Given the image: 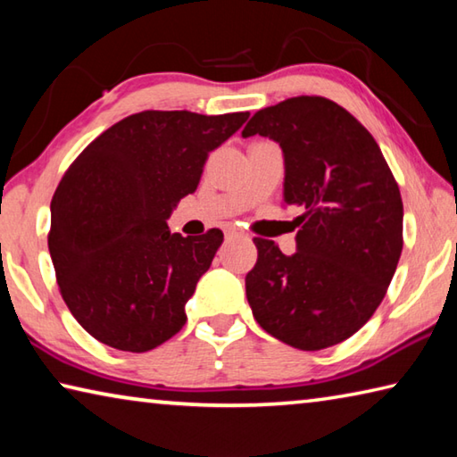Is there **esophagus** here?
<instances>
[{
    "mask_svg": "<svg viewBox=\"0 0 457 457\" xmlns=\"http://www.w3.org/2000/svg\"><path fill=\"white\" fill-rule=\"evenodd\" d=\"M228 236H231V237H247L244 231H239L236 228H228Z\"/></svg>",
    "mask_w": 457,
    "mask_h": 457,
    "instance_id": "1",
    "label": "esophagus"
}]
</instances>
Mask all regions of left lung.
I'll list each match as a JSON object with an SVG mask.
<instances>
[{
	"mask_svg": "<svg viewBox=\"0 0 457 457\" xmlns=\"http://www.w3.org/2000/svg\"><path fill=\"white\" fill-rule=\"evenodd\" d=\"M270 137L284 153V204L296 205L298 250L284 256L253 237L245 276L253 319L300 351L353 337L385 298L403 250V201L373 135L324 96L262 108L242 137Z\"/></svg>",
	"mask_w": 457,
	"mask_h": 457,
	"instance_id": "obj_1",
	"label": "left lung"
}]
</instances>
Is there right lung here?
<instances>
[{
	"mask_svg": "<svg viewBox=\"0 0 457 457\" xmlns=\"http://www.w3.org/2000/svg\"><path fill=\"white\" fill-rule=\"evenodd\" d=\"M247 117L143 111L106 129L68 167L52 197L48 247L62 298L100 343L145 353L183 328L185 303L223 234L183 237L167 220Z\"/></svg>",
	"mask_w": 457,
	"mask_h": 457,
	"instance_id": "obj_1",
	"label": "right lung"
}]
</instances>
